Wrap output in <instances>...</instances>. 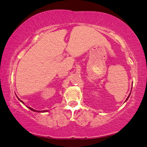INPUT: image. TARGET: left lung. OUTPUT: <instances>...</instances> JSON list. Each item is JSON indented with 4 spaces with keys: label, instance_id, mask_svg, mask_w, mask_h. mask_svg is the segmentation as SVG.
Instances as JSON below:
<instances>
[{
    "label": "left lung",
    "instance_id": "obj_1",
    "mask_svg": "<svg viewBox=\"0 0 147 147\" xmlns=\"http://www.w3.org/2000/svg\"><path fill=\"white\" fill-rule=\"evenodd\" d=\"M130 94H129V95H128V98H126V100H127L128 99V98H129V96H130ZM125 101V102H126Z\"/></svg>",
    "mask_w": 147,
    "mask_h": 147
}]
</instances>
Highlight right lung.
<instances>
[{"mask_svg": "<svg viewBox=\"0 0 147 147\" xmlns=\"http://www.w3.org/2000/svg\"><path fill=\"white\" fill-rule=\"evenodd\" d=\"M17 98H18V99H19V100H20V101H21V102H22V103L24 104V103H23V102L22 101V100H20L19 98H18V97H17ZM27 107L28 108H29L30 110H32V111H33V112H47V110H41V111H39V110H34V109H33V108H31V107H29V106H27Z\"/></svg>", "mask_w": 147, "mask_h": 147, "instance_id": "add662e5", "label": "right lung"}]
</instances>
